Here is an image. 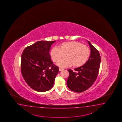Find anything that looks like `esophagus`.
Instances as JSON below:
<instances>
[{"mask_svg":"<svg viewBox=\"0 0 122 122\" xmlns=\"http://www.w3.org/2000/svg\"><path fill=\"white\" fill-rule=\"evenodd\" d=\"M64 70V68H61V67H59V71H61L62 70Z\"/></svg>","mask_w":122,"mask_h":122,"instance_id":"obj_1","label":"esophagus"}]
</instances>
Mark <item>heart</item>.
Wrapping results in <instances>:
<instances>
[{
	"instance_id": "obj_1",
	"label": "heart",
	"mask_w": 122,
	"mask_h": 122,
	"mask_svg": "<svg viewBox=\"0 0 122 122\" xmlns=\"http://www.w3.org/2000/svg\"><path fill=\"white\" fill-rule=\"evenodd\" d=\"M91 54L88 47L78 41L65 42L61 44L60 47H55L51 51V56L53 61L58 62L65 56L66 57L59 62L60 67H80L84 65L88 60Z\"/></svg>"
}]
</instances>
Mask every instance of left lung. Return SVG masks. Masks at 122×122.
I'll return each instance as SVG.
<instances>
[{"mask_svg":"<svg viewBox=\"0 0 122 122\" xmlns=\"http://www.w3.org/2000/svg\"><path fill=\"white\" fill-rule=\"evenodd\" d=\"M87 41L91 49L88 60L82 66L74 69L75 71L68 70L69 76L67 86L70 90L76 93L89 88L95 81L99 71L101 61L100 53L89 41Z\"/></svg>","mask_w":122,"mask_h":122,"instance_id":"1","label":"left lung"}]
</instances>
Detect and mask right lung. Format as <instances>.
I'll list each match as a JSON object with an SVG mask.
<instances>
[{
    "label": "right lung",
    "mask_w": 122,
    "mask_h": 122,
    "mask_svg": "<svg viewBox=\"0 0 122 122\" xmlns=\"http://www.w3.org/2000/svg\"><path fill=\"white\" fill-rule=\"evenodd\" d=\"M55 41H38L25 48L22 53V76L28 85L38 92H46L52 88L59 71L49 53L51 46Z\"/></svg>",
    "instance_id": "1"
}]
</instances>
